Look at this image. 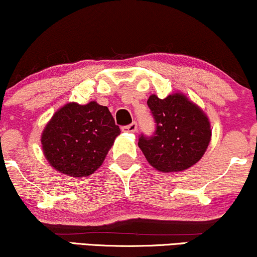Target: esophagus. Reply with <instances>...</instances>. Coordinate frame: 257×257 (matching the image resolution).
<instances>
[{"label":"esophagus","mask_w":257,"mask_h":257,"mask_svg":"<svg viewBox=\"0 0 257 257\" xmlns=\"http://www.w3.org/2000/svg\"><path fill=\"white\" fill-rule=\"evenodd\" d=\"M124 132H130V133H135L137 130H138V125H137V122H132V124H130L127 126H124V127L121 128Z\"/></svg>","instance_id":"34e87169"}]
</instances>
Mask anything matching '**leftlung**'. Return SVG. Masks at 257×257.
I'll return each instance as SVG.
<instances>
[{"label":"left lung","instance_id":"8db88e82","mask_svg":"<svg viewBox=\"0 0 257 257\" xmlns=\"http://www.w3.org/2000/svg\"><path fill=\"white\" fill-rule=\"evenodd\" d=\"M147 105L157 130L150 138L140 137L138 146L151 166L172 173L198 163L212 138L210 121L201 107L180 92L164 99L151 94Z\"/></svg>","mask_w":257,"mask_h":257}]
</instances>
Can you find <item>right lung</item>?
<instances>
[{"label": "right lung", "instance_id": "right-lung-1", "mask_svg": "<svg viewBox=\"0 0 257 257\" xmlns=\"http://www.w3.org/2000/svg\"><path fill=\"white\" fill-rule=\"evenodd\" d=\"M120 128L106 106L97 101L68 103L45 125L41 143L45 159L72 178L92 174L101 166Z\"/></svg>", "mask_w": 257, "mask_h": 257}]
</instances>
